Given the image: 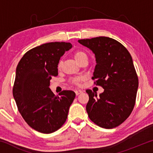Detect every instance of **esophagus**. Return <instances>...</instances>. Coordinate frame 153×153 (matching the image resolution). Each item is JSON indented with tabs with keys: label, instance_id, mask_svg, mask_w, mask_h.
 I'll list each match as a JSON object with an SVG mask.
<instances>
[{
	"label": "esophagus",
	"instance_id": "1",
	"mask_svg": "<svg viewBox=\"0 0 153 153\" xmlns=\"http://www.w3.org/2000/svg\"><path fill=\"white\" fill-rule=\"evenodd\" d=\"M83 92H84V91H83V90H76V91H75L76 95H79V94H81V93H82Z\"/></svg>",
	"mask_w": 153,
	"mask_h": 153
}]
</instances>
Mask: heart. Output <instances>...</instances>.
Instances as JSON below:
<instances>
[{
  "mask_svg": "<svg viewBox=\"0 0 153 153\" xmlns=\"http://www.w3.org/2000/svg\"><path fill=\"white\" fill-rule=\"evenodd\" d=\"M74 57L76 59V60L78 62L80 60H82V59H84L85 57H87V55L86 54L84 53L83 51H76V53H75V55H74ZM61 66V62H59V64H58V67L59 68H60ZM83 77H75V78L72 80V82L74 84L76 85H79L80 84V82H81L82 80H83Z\"/></svg>",
  "mask_w": 153,
  "mask_h": 153,
  "instance_id": "1",
  "label": "heart"
}]
</instances>
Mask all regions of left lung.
<instances>
[{"label": "left lung", "instance_id": "left-lung-1", "mask_svg": "<svg viewBox=\"0 0 153 153\" xmlns=\"http://www.w3.org/2000/svg\"><path fill=\"white\" fill-rule=\"evenodd\" d=\"M78 42L94 54L97 65L92 79L104 89L98 97L86 90L88 117L101 128H115L129 117L135 105L138 78L131 56L120 42L105 36Z\"/></svg>", "mask_w": 153, "mask_h": 153}]
</instances>
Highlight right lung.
Instances as JSON below:
<instances>
[{
    "mask_svg": "<svg viewBox=\"0 0 153 153\" xmlns=\"http://www.w3.org/2000/svg\"><path fill=\"white\" fill-rule=\"evenodd\" d=\"M69 42H48L28 51L16 68L13 94L18 110L28 125L43 134H51L65 122L76 93L63 90L55 96L49 88L58 75V64Z\"/></svg>",
    "mask_w": 153,
    "mask_h": 153,
    "instance_id": "right-lung-1",
    "label": "right lung"
}]
</instances>
